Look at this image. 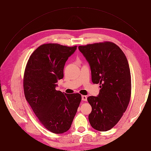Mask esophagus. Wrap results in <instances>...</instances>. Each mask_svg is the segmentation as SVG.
I'll use <instances>...</instances> for the list:
<instances>
[{
    "label": "esophagus",
    "instance_id": "1",
    "mask_svg": "<svg viewBox=\"0 0 151 151\" xmlns=\"http://www.w3.org/2000/svg\"><path fill=\"white\" fill-rule=\"evenodd\" d=\"M82 100H83V101H87V96H84V95L82 96Z\"/></svg>",
    "mask_w": 151,
    "mask_h": 151
}]
</instances>
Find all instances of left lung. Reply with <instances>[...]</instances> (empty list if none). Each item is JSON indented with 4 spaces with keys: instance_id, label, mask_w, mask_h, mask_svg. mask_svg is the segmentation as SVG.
I'll return each instance as SVG.
<instances>
[{
    "instance_id": "8db88e82",
    "label": "left lung",
    "mask_w": 151,
    "mask_h": 151,
    "mask_svg": "<svg viewBox=\"0 0 151 151\" xmlns=\"http://www.w3.org/2000/svg\"><path fill=\"white\" fill-rule=\"evenodd\" d=\"M88 62L94 84H101L97 96H89L92 107L89 121L93 129L106 132L120 120L129 105L131 94V76L124 53L112 42L79 46Z\"/></svg>"
}]
</instances>
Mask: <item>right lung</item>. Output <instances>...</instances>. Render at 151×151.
Listing matches in <instances>:
<instances>
[{
    "mask_svg": "<svg viewBox=\"0 0 151 151\" xmlns=\"http://www.w3.org/2000/svg\"><path fill=\"white\" fill-rule=\"evenodd\" d=\"M77 47L56 43L41 45L31 54L24 75V92L40 123L54 134H62L71 127L81 95L57 91L56 83L63 77V68Z\"/></svg>",
    "mask_w": 151,
    "mask_h": 151,
    "instance_id": "1",
    "label": "right lung"
}]
</instances>
